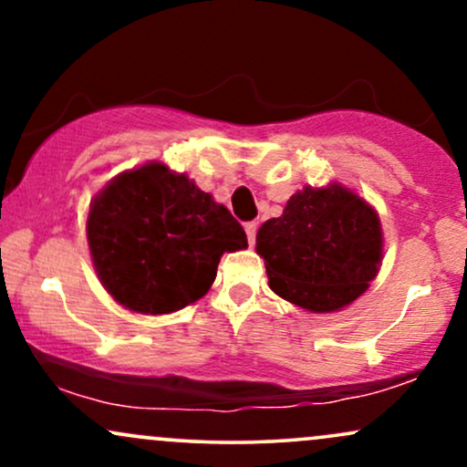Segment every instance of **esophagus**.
<instances>
[{
  "label": "esophagus",
  "instance_id": "34e87169",
  "mask_svg": "<svg viewBox=\"0 0 467 467\" xmlns=\"http://www.w3.org/2000/svg\"><path fill=\"white\" fill-rule=\"evenodd\" d=\"M256 228H259V223H256V222L245 223V234H248L250 244H254V239H256Z\"/></svg>",
  "mask_w": 467,
  "mask_h": 467
}]
</instances>
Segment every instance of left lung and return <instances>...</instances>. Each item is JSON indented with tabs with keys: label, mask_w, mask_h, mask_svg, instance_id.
I'll return each instance as SVG.
<instances>
[{
	"label": "left lung",
	"mask_w": 467,
	"mask_h": 467,
	"mask_svg": "<svg viewBox=\"0 0 467 467\" xmlns=\"http://www.w3.org/2000/svg\"><path fill=\"white\" fill-rule=\"evenodd\" d=\"M272 292L312 314L340 312L368 289L384 256L379 215L340 182L305 186L256 233Z\"/></svg>",
	"instance_id": "1"
}]
</instances>
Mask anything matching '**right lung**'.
<instances>
[{
  "instance_id": "add662e5",
  "label": "right lung",
  "mask_w": 467,
  "mask_h": 467,
  "mask_svg": "<svg viewBox=\"0 0 467 467\" xmlns=\"http://www.w3.org/2000/svg\"><path fill=\"white\" fill-rule=\"evenodd\" d=\"M88 244L100 283L133 314H173L200 301L223 252L248 248L223 203L164 162L122 171L96 192Z\"/></svg>"
}]
</instances>
